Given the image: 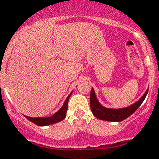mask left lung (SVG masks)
I'll use <instances>...</instances> for the list:
<instances>
[{
  "mask_svg": "<svg viewBox=\"0 0 159 159\" xmlns=\"http://www.w3.org/2000/svg\"><path fill=\"white\" fill-rule=\"evenodd\" d=\"M148 92V89H147L145 94L142 96L139 101L131 105L130 107L121 108V109H109V108L102 107L101 104L99 103L97 98L95 96V90L92 88L90 91V109H91L93 115L98 119L108 120V121H121L127 117H129L130 116L138 110V107H140L141 104L144 101Z\"/></svg>",
  "mask_w": 159,
  "mask_h": 159,
  "instance_id": "1",
  "label": "left lung"
}]
</instances>
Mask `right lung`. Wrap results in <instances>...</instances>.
I'll use <instances>...</instances> for the list:
<instances>
[{
	"instance_id": "add662e5",
	"label": "right lung",
	"mask_w": 159,
	"mask_h": 159,
	"mask_svg": "<svg viewBox=\"0 0 159 159\" xmlns=\"http://www.w3.org/2000/svg\"><path fill=\"white\" fill-rule=\"evenodd\" d=\"M72 92L70 93V95L67 97V99L64 101L63 107L58 110V111H57L55 114H53L52 116H49V117H29L25 116L27 120H29L30 121H32L38 126H48V125H52V124L57 123L58 121H61L66 117V112L68 110V101L70 99V95H71Z\"/></svg>"
}]
</instances>
